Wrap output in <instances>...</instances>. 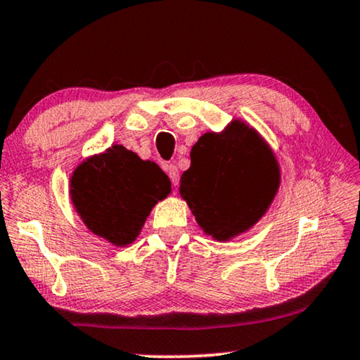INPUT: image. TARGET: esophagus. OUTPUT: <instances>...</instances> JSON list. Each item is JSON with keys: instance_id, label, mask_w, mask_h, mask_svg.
<instances>
[{"instance_id": "obj_1", "label": "esophagus", "mask_w": 360, "mask_h": 360, "mask_svg": "<svg viewBox=\"0 0 360 360\" xmlns=\"http://www.w3.org/2000/svg\"><path fill=\"white\" fill-rule=\"evenodd\" d=\"M165 172L169 174V179H170V181H172L174 186L179 185L180 176H179V169H176V165L167 164V165H165Z\"/></svg>"}]
</instances>
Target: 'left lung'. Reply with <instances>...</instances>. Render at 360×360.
<instances>
[{
  "mask_svg": "<svg viewBox=\"0 0 360 360\" xmlns=\"http://www.w3.org/2000/svg\"><path fill=\"white\" fill-rule=\"evenodd\" d=\"M181 174L180 196L204 233L231 241L261 220L281 184L276 154L246 120L206 131L191 148Z\"/></svg>",
  "mask_w": 360,
  "mask_h": 360,
  "instance_id": "8db88e82",
  "label": "left lung"
}]
</instances>
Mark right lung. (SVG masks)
I'll return each mask as SVG.
<instances>
[{"instance_id":"add662e5","label":"right lung","mask_w":360,"mask_h":360,"mask_svg":"<svg viewBox=\"0 0 360 360\" xmlns=\"http://www.w3.org/2000/svg\"><path fill=\"white\" fill-rule=\"evenodd\" d=\"M170 180L156 162L122 145L84 159L70 175L69 196L93 235L125 248L141 233L148 215L169 196Z\"/></svg>"}]
</instances>
